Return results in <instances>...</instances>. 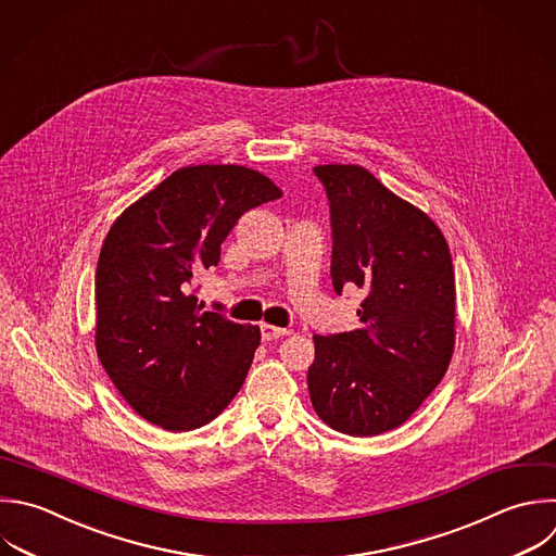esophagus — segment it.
Masks as SVG:
<instances>
[{
	"mask_svg": "<svg viewBox=\"0 0 556 556\" xmlns=\"http://www.w3.org/2000/svg\"><path fill=\"white\" fill-rule=\"evenodd\" d=\"M285 334H289L287 328H278V326H271V324H261L263 341H274V339H280Z\"/></svg>",
	"mask_w": 556,
	"mask_h": 556,
	"instance_id": "obj_1",
	"label": "esophagus"
}]
</instances>
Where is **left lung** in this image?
I'll return each instance as SVG.
<instances>
[{"label": "left lung", "instance_id": "left-lung-1", "mask_svg": "<svg viewBox=\"0 0 556 556\" xmlns=\"http://www.w3.org/2000/svg\"><path fill=\"white\" fill-rule=\"evenodd\" d=\"M330 206L332 287L365 291L356 330L315 334L308 393L334 430L371 437L406 421L454 350V269L441 230L358 165L313 169Z\"/></svg>", "mask_w": 556, "mask_h": 556}]
</instances>
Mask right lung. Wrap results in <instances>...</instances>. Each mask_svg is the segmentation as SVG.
Listing matches in <instances>:
<instances>
[{"mask_svg": "<svg viewBox=\"0 0 556 556\" xmlns=\"http://www.w3.org/2000/svg\"><path fill=\"white\" fill-rule=\"evenodd\" d=\"M280 195L248 167H185L113 224L96 271V345L117 391L148 421L195 430L245 382L261 330L202 311L198 278L217 267L241 215Z\"/></svg>", "mask_w": 556, "mask_h": 556, "instance_id": "add662e5", "label": "right lung"}]
</instances>
